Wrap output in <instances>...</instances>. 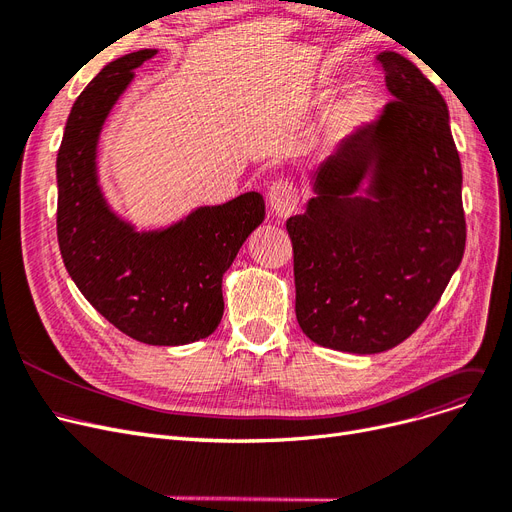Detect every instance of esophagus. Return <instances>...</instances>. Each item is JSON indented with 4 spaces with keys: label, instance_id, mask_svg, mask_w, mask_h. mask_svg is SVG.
I'll return each instance as SVG.
<instances>
[{
    "label": "esophagus",
    "instance_id": "obj_1",
    "mask_svg": "<svg viewBox=\"0 0 512 512\" xmlns=\"http://www.w3.org/2000/svg\"><path fill=\"white\" fill-rule=\"evenodd\" d=\"M268 205H270V211L278 217H288L291 213H295L299 205L297 186L291 180H286V177H280V180H276L270 186Z\"/></svg>",
    "mask_w": 512,
    "mask_h": 512
}]
</instances>
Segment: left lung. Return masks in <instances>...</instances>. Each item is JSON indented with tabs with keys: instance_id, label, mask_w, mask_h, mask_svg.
Listing matches in <instances>:
<instances>
[{
	"instance_id": "1",
	"label": "left lung",
	"mask_w": 512,
	"mask_h": 512,
	"mask_svg": "<svg viewBox=\"0 0 512 512\" xmlns=\"http://www.w3.org/2000/svg\"><path fill=\"white\" fill-rule=\"evenodd\" d=\"M393 96L311 177L286 219L305 337L381 353L425 322L464 255L462 167L446 100L397 52L376 56Z\"/></svg>"
}]
</instances>
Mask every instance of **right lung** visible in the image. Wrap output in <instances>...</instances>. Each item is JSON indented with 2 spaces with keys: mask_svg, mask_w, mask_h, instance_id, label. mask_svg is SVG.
Segmentation results:
<instances>
[{
  "mask_svg": "<svg viewBox=\"0 0 512 512\" xmlns=\"http://www.w3.org/2000/svg\"><path fill=\"white\" fill-rule=\"evenodd\" d=\"M157 50L106 64L75 100L56 159L58 244L83 297L127 337L175 347L209 337L224 316L221 280L265 217L259 192L198 207L161 230L119 217L98 182L100 131L138 69Z\"/></svg>",
  "mask_w": 512,
  "mask_h": 512,
  "instance_id": "add662e5",
  "label": "right lung"
}]
</instances>
